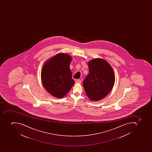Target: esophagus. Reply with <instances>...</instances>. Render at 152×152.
Here are the masks:
<instances>
[{"label": "esophagus", "mask_w": 152, "mask_h": 152, "mask_svg": "<svg viewBox=\"0 0 152 152\" xmlns=\"http://www.w3.org/2000/svg\"><path fill=\"white\" fill-rule=\"evenodd\" d=\"M75 83H76V84H81V80H77V81H75Z\"/></svg>", "instance_id": "esophagus-1"}]
</instances>
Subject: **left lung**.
<instances>
[{
  "label": "left lung",
  "mask_w": 152,
  "mask_h": 152,
  "mask_svg": "<svg viewBox=\"0 0 152 152\" xmlns=\"http://www.w3.org/2000/svg\"><path fill=\"white\" fill-rule=\"evenodd\" d=\"M89 74L83 84L91 101L100 100L111 91L115 82L114 70L104 59L96 58L88 62Z\"/></svg>",
  "instance_id": "obj_1"
}]
</instances>
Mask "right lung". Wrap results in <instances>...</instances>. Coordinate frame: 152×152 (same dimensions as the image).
<instances>
[{
    "label": "right lung",
    "instance_id": "right-lung-1",
    "mask_svg": "<svg viewBox=\"0 0 152 152\" xmlns=\"http://www.w3.org/2000/svg\"><path fill=\"white\" fill-rule=\"evenodd\" d=\"M72 56L66 53L56 54L45 62L42 67L41 79L43 86L52 96L62 98L74 86L70 64Z\"/></svg>",
    "mask_w": 152,
    "mask_h": 152
}]
</instances>
